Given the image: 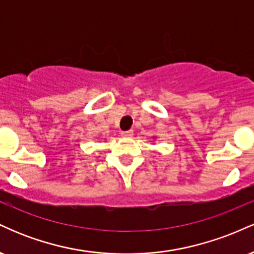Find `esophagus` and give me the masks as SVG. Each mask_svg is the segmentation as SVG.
Masks as SVG:
<instances>
[{
	"mask_svg": "<svg viewBox=\"0 0 254 254\" xmlns=\"http://www.w3.org/2000/svg\"><path fill=\"white\" fill-rule=\"evenodd\" d=\"M122 136H123V137H132L133 136V131L132 130L122 131Z\"/></svg>",
	"mask_w": 254,
	"mask_h": 254,
	"instance_id": "34e87169",
	"label": "esophagus"
}]
</instances>
